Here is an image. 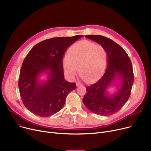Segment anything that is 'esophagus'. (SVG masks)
I'll use <instances>...</instances> for the list:
<instances>
[{"instance_id":"34e87169","label":"esophagus","mask_w":151,"mask_h":151,"mask_svg":"<svg viewBox=\"0 0 151 151\" xmlns=\"http://www.w3.org/2000/svg\"><path fill=\"white\" fill-rule=\"evenodd\" d=\"M76 86L77 87H79V86H83V84L81 83H80V82H76Z\"/></svg>"}]
</instances>
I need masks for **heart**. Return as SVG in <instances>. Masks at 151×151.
<instances>
[{
    "label": "heart",
    "mask_w": 151,
    "mask_h": 151,
    "mask_svg": "<svg viewBox=\"0 0 151 151\" xmlns=\"http://www.w3.org/2000/svg\"><path fill=\"white\" fill-rule=\"evenodd\" d=\"M106 53L100 45L83 40L71 46L65 55L62 65L65 74L73 79L80 72L84 80L91 83L101 75L106 65Z\"/></svg>",
    "instance_id": "b5f03b06"
}]
</instances>
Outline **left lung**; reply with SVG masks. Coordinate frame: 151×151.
Wrapping results in <instances>:
<instances>
[{
    "label": "left lung",
    "mask_w": 151,
    "mask_h": 151,
    "mask_svg": "<svg viewBox=\"0 0 151 151\" xmlns=\"http://www.w3.org/2000/svg\"><path fill=\"white\" fill-rule=\"evenodd\" d=\"M100 44L107 54V67L104 74L94 84L86 87L84 105L91 111L100 116L113 114L129 100L134 81L133 68L127 54L112 40L101 35H85ZM116 90L110 93L111 85Z\"/></svg>",
    "instance_id": "obj_1"
}]
</instances>
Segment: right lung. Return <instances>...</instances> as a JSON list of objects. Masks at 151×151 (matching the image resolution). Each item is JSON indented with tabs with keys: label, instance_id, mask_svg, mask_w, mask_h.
<instances>
[{
	"label": "right lung",
	"instance_id": "1",
	"mask_svg": "<svg viewBox=\"0 0 151 151\" xmlns=\"http://www.w3.org/2000/svg\"><path fill=\"white\" fill-rule=\"evenodd\" d=\"M83 37H55L35 45L24 60L18 87L24 105L35 115L52 116L63 108L67 95L76 89V83L64 79L63 54ZM45 75L47 77L42 80Z\"/></svg>",
	"mask_w": 151,
	"mask_h": 151
}]
</instances>
